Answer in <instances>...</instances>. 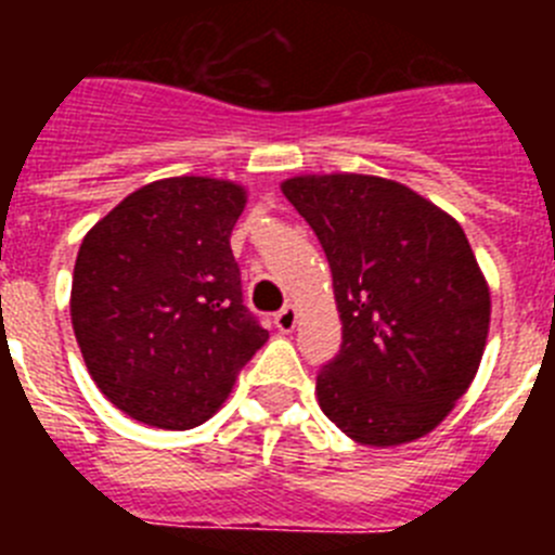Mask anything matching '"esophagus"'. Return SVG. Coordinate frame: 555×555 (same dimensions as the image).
<instances>
[{"label": "esophagus", "instance_id": "esophagus-1", "mask_svg": "<svg viewBox=\"0 0 555 555\" xmlns=\"http://www.w3.org/2000/svg\"><path fill=\"white\" fill-rule=\"evenodd\" d=\"M294 325H297V308L294 306H286L274 313V327L281 333H292Z\"/></svg>", "mask_w": 555, "mask_h": 555}]
</instances>
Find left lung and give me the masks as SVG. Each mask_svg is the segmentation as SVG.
Returning <instances> with one entry per match:
<instances>
[{"mask_svg": "<svg viewBox=\"0 0 555 555\" xmlns=\"http://www.w3.org/2000/svg\"><path fill=\"white\" fill-rule=\"evenodd\" d=\"M281 189L325 249L341 320V350L317 375L320 409L370 448L430 434L473 384L492 317L461 224L375 175H300Z\"/></svg>", "mask_w": 555, "mask_h": 555, "instance_id": "1", "label": "left lung"}]
</instances>
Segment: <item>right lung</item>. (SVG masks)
I'll list each match as a JSON object with an SVG mask.
<instances>
[{"label": "right lung", "instance_id": "add662e5", "mask_svg": "<svg viewBox=\"0 0 555 555\" xmlns=\"http://www.w3.org/2000/svg\"><path fill=\"white\" fill-rule=\"evenodd\" d=\"M244 205L233 180H155L82 238L72 327L94 384L132 420L197 428L267 345L230 249Z\"/></svg>", "mask_w": 555, "mask_h": 555}]
</instances>
